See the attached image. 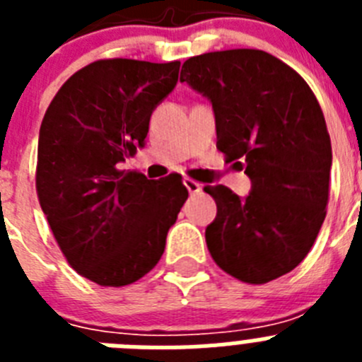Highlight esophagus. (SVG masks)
Listing matches in <instances>:
<instances>
[{
  "label": "esophagus",
  "instance_id": "esophagus-1",
  "mask_svg": "<svg viewBox=\"0 0 362 362\" xmlns=\"http://www.w3.org/2000/svg\"><path fill=\"white\" fill-rule=\"evenodd\" d=\"M183 183H185V187H187V190L190 192V194H199L201 188H203L199 183H197V181H194V179H190V177L185 179Z\"/></svg>",
  "mask_w": 362,
  "mask_h": 362
}]
</instances>
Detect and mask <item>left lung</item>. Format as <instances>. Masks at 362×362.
Instances as JSON below:
<instances>
[{
    "instance_id": "8db88e82",
    "label": "left lung",
    "mask_w": 362,
    "mask_h": 362,
    "mask_svg": "<svg viewBox=\"0 0 362 362\" xmlns=\"http://www.w3.org/2000/svg\"><path fill=\"white\" fill-rule=\"evenodd\" d=\"M181 81L212 103L217 148L252 181L246 197L204 187L217 204L204 232L210 255L250 284L288 274L312 248L328 203L332 145L317 99L296 70L254 49L190 57Z\"/></svg>"
}]
</instances>
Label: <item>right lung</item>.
Masks as SVG:
<instances>
[{
    "mask_svg": "<svg viewBox=\"0 0 362 362\" xmlns=\"http://www.w3.org/2000/svg\"><path fill=\"white\" fill-rule=\"evenodd\" d=\"M179 62L101 59L78 70L45 112L36 190L74 270L101 286L148 274L188 197L179 175L121 170L145 145L153 108L174 90Z\"/></svg>",
    "mask_w": 362,
    "mask_h": 362,
    "instance_id": "1",
    "label": "right lung"
}]
</instances>
